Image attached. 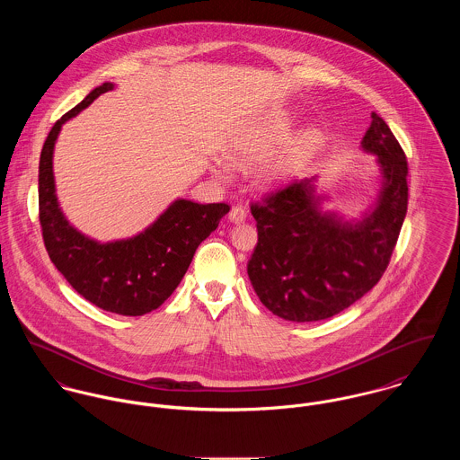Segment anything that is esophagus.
<instances>
[{
	"label": "esophagus",
	"instance_id": "obj_1",
	"mask_svg": "<svg viewBox=\"0 0 460 460\" xmlns=\"http://www.w3.org/2000/svg\"><path fill=\"white\" fill-rule=\"evenodd\" d=\"M247 218V209L243 206H233L229 211V220L234 224H242Z\"/></svg>",
	"mask_w": 460,
	"mask_h": 460
}]
</instances>
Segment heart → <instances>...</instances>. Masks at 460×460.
Instances as JSON below:
<instances>
[{
	"label": "heart",
	"instance_id": "b5f03b06",
	"mask_svg": "<svg viewBox=\"0 0 460 460\" xmlns=\"http://www.w3.org/2000/svg\"><path fill=\"white\" fill-rule=\"evenodd\" d=\"M286 134H288V125L282 121L268 128L251 132L242 139H238L236 143H233V146L229 148V158L238 165H251L255 162H261L268 155H271V152L277 148V145L286 137ZM317 143H319V134L315 130L305 132L293 150L280 155L277 160L270 164V167L266 169L268 178L270 180L289 178L310 152L317 146Z\"/></svg>",
	"mask_w": 460,
	"mask_h": 460
}]
</instances>
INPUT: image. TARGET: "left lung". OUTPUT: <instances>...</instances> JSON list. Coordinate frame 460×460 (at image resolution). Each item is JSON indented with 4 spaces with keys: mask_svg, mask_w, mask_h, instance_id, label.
Masks as SVG:
<instances>
[{
    "mask_svg": "<svg viewBox=\"0 0 460 460\" xmlns=\"http://www.w3.org/2000/svg\"><path fill=\"white\" fill-rule=\"evenodd\" d=\"M361 146L377 155L383 172L377 203L361 220L321 211L314 178L295 180L251 205L257 245L247 273L261 304L286 321L342 312L388 268L408 211V160L376 112Z\"/></svg>",
    "mask_w": 460,
    "mask_h": 460,
    "instance_id": "left-lung-1",
    "label": "left lung"
}]
</instances>
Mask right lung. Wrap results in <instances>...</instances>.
<instances>
[{
	"instance_id": "add662e5",
	"label": "right lung",
	"mask_w": 460,
	"mask_h": 460,
	"mask_svg": "<svg viewBox=\"0 0 460 460\" xmlns=\"http://www.w3.org/2000/svg\"><path fill=\"white\" fill-rule=\"evenodd\" d=\"M112 88V83H103L52 125L39 164V217L52 264L83 298L119 315H143L172 295L199 243L217 229L229 205L178 199L137 236L109 243L74 229L56 199L54 143L66 119Z\"/></svg>"
}]
</instances>
